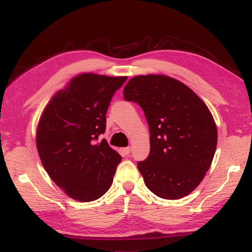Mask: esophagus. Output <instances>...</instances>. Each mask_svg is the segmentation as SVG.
Instances as JSON below:
<instances>
[{"mask_svg": "<svg viewBox=\"0 0 252 252\" xmlns=\"http://www.w3.org/2000/svg\"><path fill=\"white\" fill-rule=\"evenodd\" d=\"M130 151H131L130 147H123V148H121V152L125 154V155H129Z\"/></svg>", "mask_w": 252, "mask_h": 252, "instance_id": "34e87169", "label": "esophagus"}]
</instances>
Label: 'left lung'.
I'll list each match as a JSON object with an SVG mask.
<instances>
[{"mask_svg": "<svg viewBox=\"0 0 252 252\" xmlns=\"http://www.w3.org/2000/svg\"><path fill=\"white\" fill-rule=\"evenodd\" d=\"M126 100L140 105L151 132V153L137 163L148 189L164 199H180L205 178L215 156L218 130L199 96L165 74L129 80Z\"/></svg>", "mask_w": 252, "mask_h": 252, "instance_id": "1", "label": "left lung"}]
</instances>
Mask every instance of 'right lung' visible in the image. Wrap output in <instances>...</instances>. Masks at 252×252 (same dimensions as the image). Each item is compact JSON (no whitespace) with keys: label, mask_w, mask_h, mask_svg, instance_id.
Listing matches in <instances>:
<instances>
[{"label":"right lung","mask_w":252,"mask_h":252,"mask_svg":"<svg viewBox=\"0 0 252 252\" xmlns=\"http://www.w3.org/2000/svg\"><path fill=\"white\" fill-rule=\"evenodd\" d=\"M126 79L80 73L52 96L40 117L35 142L41 162L74 200L98 199L112 184L122 158L105 138L96 140L106 130L112 95Z\"/></svg>","instance_id":"obj_1"}]
</instances>
